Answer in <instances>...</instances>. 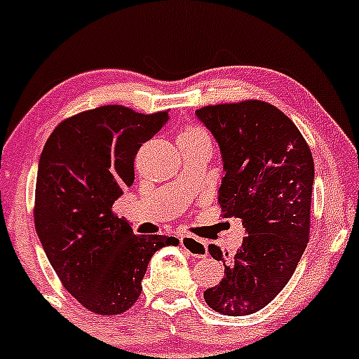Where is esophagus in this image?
Wrapping results in <instances>:
<instances>
[{
    "label": "esophagus",
    "mask_w": 359,
    "mask_h": 359,
    "mask_svg": "<svg viewBox=\"0 0 359 359\" xmlns=\"http://www.w3.org/2000/svg\"><path fill=\"white\" fill-rule=\"evenodd\" d=\"M181 247L187 249L191 256L195 257H205L207 256V243L204 240L197 238V236L191 235H183L181 236Z\"/></svg>",
    "instance_id": "1"
}]
</instances>
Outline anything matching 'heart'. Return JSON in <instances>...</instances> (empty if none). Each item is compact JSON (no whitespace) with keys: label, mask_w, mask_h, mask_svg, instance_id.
Instances as JSON below:
<instances>
[{"label":"heart","mask_w":359,"mask_h":359,"mask_svg":"<svg viewBox=\"0 0 359 359\" xmlns=\"http://www.w3.org/2000/svg\"><path fill=\"white\" fill-rule=\"evenodd\" d=\"M197 135H207L202 128H198V126H187V128L183 129V133L180 135L181 136H197Z\"/></svg>","instance_id":"b5f03b06"}]
</instances>
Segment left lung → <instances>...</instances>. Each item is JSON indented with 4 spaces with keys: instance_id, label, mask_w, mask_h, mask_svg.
<instances>
[{
    "instance_id": "1",
    "label": "left lung",
    "mask_w": 359,
    "mask_h": 359,
    "mask_svg": "<svg viewBox=\"0 0 359 359\" xmlns=\"http://www.w3.org/2000/svg\"><path fill=\"white\" fill-rule=\"evenodd\" d=\"M197 117L223 155L221 210L240 217L247 233L228 264L209 245L226 275L204 299L221 315H252L289 283L309 242L313 154L292 119L262 100L205 105Z\"/></svg>"
}]
</instances>
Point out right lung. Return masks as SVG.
<instances>
[{
  "instance_id": "obj_1",
  "label": "right lung",
  "mask_w": 359,
  "mask_h": 359,
  "mask_svg": "<svg viewBox=\"0 0 359 359\" xmlns=\"http://www.w3.org/2000/svg\"><path fill=\"white\" fill-rule=\"evenodd\" d=\"M168 119V110L103 105L62 121L43 149L36 231L62 285L97 315L133 308L154 254L180 243L175 236L135 235L112 209L135 181L140 147Z\"/></svg>"
}]
</instances>
